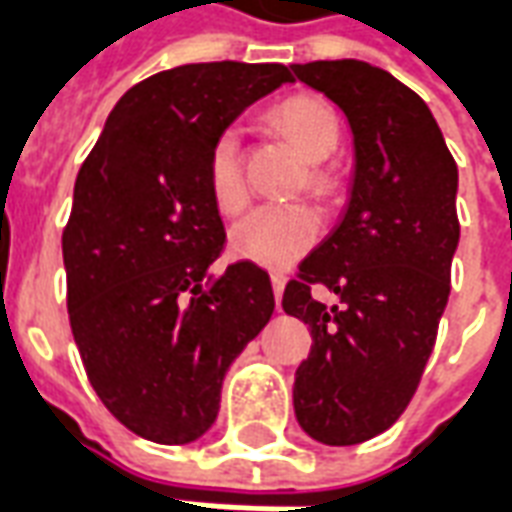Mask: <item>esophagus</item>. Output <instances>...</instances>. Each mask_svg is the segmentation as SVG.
<instances>
[{"label":"esophagus","instance_id":"esophagus-1","mask_svg":"<svg viewBox=\"0 0 512 512\" xmlns=\"http://www.w3.org/2000/svg\"><path fill=\"white\" fill-rule=\"evenodd\" d=\"M285 282H288V279L282 277V274H274V277H271V288H274V299H277V304H279V299H282Z\"/></svg>","mask_w":512,"mask_h":512}]
</instances>
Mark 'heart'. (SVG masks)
Masks as SVG:
<instances>
[{
    "mask_svg": "<svg viewBox=\"0 0 512 512\" xmlns=\"http://www.w3.org/2000/svg\"><path fill=\"white\" fill-rule=\"evenodd\" d=\"M271 123L310 161L307 189L318 197H329L334 191V172L323 164V158L332 156L343 134L334 106L318 95H290L271 109ZM205 183L216 211L224 216H235L249 200L241 136L235 128L219 131L208 147ZM318 233L321 213L310 202L260 205L230 230V249L257 266L288 268L310 252Z\"/></svg>",
    "mask_w": 512,
    "mask_h": 512,
    "instance_id": "obj_1",
    "label": "heart"
}]
</instances>
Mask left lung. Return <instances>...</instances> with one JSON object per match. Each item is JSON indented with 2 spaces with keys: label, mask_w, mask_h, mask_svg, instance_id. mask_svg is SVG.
Wrapping results in <instances>:
<instances>
[{
  "label": "left lung",
  "mask_w": 512,
  "mask_h": 512,
  "mask_svg": "<svg viewBox=\"0 0 512 512\" xmlns=\"http://www.w3.org/2000/svg\"><path fill=\"white\" fill-rule=\"evenodd\" d=\"M293 73L340 106L354 134L348 208L282 296L312 332L293 384L296 419L315 441L348 447L395 425L428 365L461 238L458 167L428 104L392 73L359 60ZM312 284L338 304L315 300Z\"/></svg>",
  "instance_id": "1"
}]
</instances>
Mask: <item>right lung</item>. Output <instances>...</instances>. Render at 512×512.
Segmentation results:
<instances>
[{
  "mask_svg": "<svg viewBox=\"0 0 512 512\" xmlns=\"http://www.w3.org/2000/svg\"><path fill=\"white\" fill-rule=\"evenodd\" d=\"M293 82L279 62H194L134 84L84 158L62 233L68 315L112 414L156 444H189L219 414L224 373L274 312L271 279L224 249L205 156L246 106Z\"/></svg>",
  "mask_w": 512,
  "mask_h": 512,
  "instance_id": "1",
  "label": "right lung"
}]
</instances>
